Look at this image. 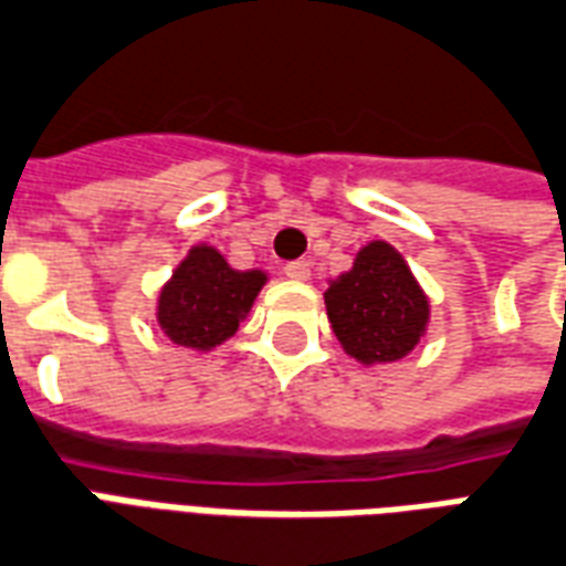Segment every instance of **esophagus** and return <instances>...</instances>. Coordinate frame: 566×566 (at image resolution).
Listing matches in <instances>:
<instances>
[{"instance_id": "1", "label": "esophagus", "mask_w": 566, "mask_h": 566, "mask_svg": "<svg viewBox=\"0 0 566 566\" xmlns=\"http://www.w3.org/2000/svg\"><path fill=\"white\" fill-rule=\"evenodd\" d=\"M283 271H286V277H292V280H307L310 277V262H307V259H295V262H289Z\"/></svg>"}]
</instances>
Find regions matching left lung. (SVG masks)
Returning <instances> with one entry per match:
<instances>
[{"instance_id": "left-lung-1", "label": "left lung", "mask_w": 566, "mask_h": 566, "mask_svg": "<svg viewBox=\"0 0 566 566\" xmlns=\"http://www.w3.org/2000/svg\"><path fill=\"white\" fill-rule=\"evenodd\" d=\"M331 328L360 364H388L409 355L423 337L427 295L406 259L385 241L360 250L355 265L325 292Z\"/></svg>"}]
</instances>
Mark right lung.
Instances as JSON below:
<instances>
[{"instance_id": "add662e5", "label": "right lung", "mask_w": 566, "mask_h": 566, "mask_svg": "<svg viewBox=\"0 0 566 566\" xmlns=\"http://www.w3.org/2000/svg\"><path fill=\"white\" fill-rule=\"evenodd\" d=\"M262 283V271H235L218 250L199 244L160 292L157 322L172 343L206 352L235 334Z\"/></svg>"}]
</instances>
